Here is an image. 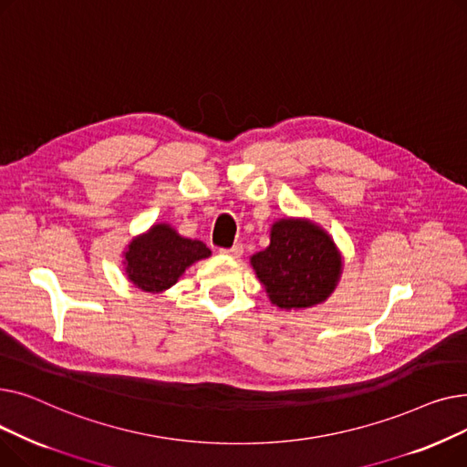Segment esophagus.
I'll return each instance as SVG.
<instances>
[{
	"label": "esophagus",
	"mask_w": 467,
	"mask_h": 467,
	"mask_svg": "<svg viewBox=\"0 0 467 467\" xmlns=\"http://www.w3.org/2000/svg\"><path fill=\"white\" fill-rule=\"evenodd\" d=\"M221 254H223V255H229V257H240L242 254H244V246H242V244H234V246L233 248H229V250H219Z\"/></svg>",
	"instance_id": "esophagus-1"
}]
</instances>
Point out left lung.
Listing matches in <instances>:
<instances>
[{"label":"left lung","instance_id":"left-lung-1","mask_svg":"<svg viewBox=\"0 0 467 467\" xmlns=\"http://www.w3.org/2000/svg\"><path fill=\"white\" fill-rule=\"evenodd\" d=\"M252 266L268 299L282 310L324 303L342 273L333 238L306 219H278L271 246L252 255Z\"/></svg>","mask_w":467,"mask_h":467}]
</instances>
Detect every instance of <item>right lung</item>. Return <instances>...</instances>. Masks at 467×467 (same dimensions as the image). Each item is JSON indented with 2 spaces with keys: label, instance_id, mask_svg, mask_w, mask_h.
<instances>
[{
  "label": "right lung",
  "instance_id": "1",
  "mask_svg": "<svg viewBox=\"0 0 467 467\" xmlns=\"http://www.w3.org/2000/svg\"><path fill=\"white\" fill-rule=\"evenodd\" d=\"M210 254L201 240L183 238L170 225L157 223L129 244L127 276L141 291L159 293L174 285L187 266Z\"/></svg>",
  "mask_w": 467,
  "mask_h": 467
}]
</instances>
